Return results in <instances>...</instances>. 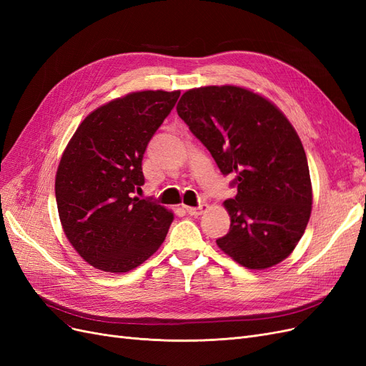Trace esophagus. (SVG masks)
<instances>
[{
	"label": "esophagus",
	"instance_id": "obj_1",
	"mask_svg": "<svg viewBox=\"0 0 366 366\" xmlns=\"http://www.w3.org/2000/svg\"><path fill=\"white\" fill-rule=\"evenodd\" d=\"M207 209V204H200V206H197V207H191V206H184V210L189 215H192V217H198V215H202L204 210Z\"/></svg>",
	"mask_w": 366,
	"mask_h": 366
}]
</instances>
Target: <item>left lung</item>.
I'll use <instances>...</instances> for the list:
<instances>
[{
	"label": "left lung",
	"mask_w": 366,
	"mask_h": 366,
	"mask_svg": "<svg viewBox=\"0 0 366 366\" xmlns=\"http://www.w3.org/2000/svg\"><path fill=\"white\" fill-rule=\"evenodd\" d=\"M177 113L219 171L235 175L238 192L224 202L230 229L218 247L252 270L284 261L313 203L305 151L289 119L269 99L235 85L187 90Z\"/></svg>",
	"instance_id": "left-lung-1"
}]
</instances>
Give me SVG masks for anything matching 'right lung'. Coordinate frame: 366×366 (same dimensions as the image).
<instances>
[{
  "label": "right lung",
  "instance_id": "add662e5",
  "mask_svg": "<svg viewBox=\"0 0 366 366\" xmlns=\"http://www.w3.org/2000/svg\"><path fill=\"white\" fill-rule=\"evenodd\" d=\"M180 92L147 90L88 114L65 148L54 180L64 234L93 267L125 273L156 253L174 214L136 191L143 154Z\"/></svg>",
  "mask_w": 366,
  "mask_h": 366
}]
</instances>
